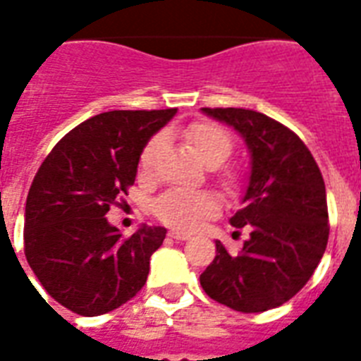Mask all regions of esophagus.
Masks as SVG:
<instances>
[{"label": "esophagus", "mask_w": 361, "mask_h": 361, "mask_svg": "<svg viewBox=\"0 0 361 361\" xmlns=\"http://www.w3.org/2000/svg\"><path fill=\"white\" fill-rule=\"evenodd\" d=\"M169 236L172 238V240H180V241H185V240H189V234H185V232H178V231H170L169 232Z\"/></svg>", "instance_id": "obj_1"}]
</instances>
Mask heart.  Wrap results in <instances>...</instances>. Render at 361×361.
I'll return each instance as SVG.
<instances>
[{
	"label": "heart",
	"instance_id": "obj_1",
	"mask_svg": "<svg viewBox=\"0 0 361 361\" xmlns=\"http://www.w3.org/2000/svg\"><path fill=\"white\" fill-rule=\"evenodd\" d=\"M185 138L189 140L198 157L208 166L225 163L232 153V138L225 129L214 123H192L187 127ZM163 138L153 136L140 153V170L144 174L152 172ZM225 185H231L232 176H223ZM219 212V198L209 191H187V189H170L153 202V214L166 226L176 231H195L204 219L214 217Z\"/></svg>",
	"mask_w": 361,
	"mask_h": 361
}]
</instances>
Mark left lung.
I'll list each match as a JSON object with an SVG mask.
<instances>
[{
  "mask_svg": "<svg viewBox=\"0 0 361 361\" xmlns=\"http://www.w3.org/2000/svg\"><path fill=\"white\" fill-rule=\"evenodd\" d=\"M234 127L251 153L241 209L231 219L251 234L236 255L215 241L214 262L200 275L212 300L240 313H262L296 296L328 245L326 187L302 138L266 114L245 109H202Z\"/></svg>",
  "mask_w": 361,
  "mask_h": 361,
  "instance_id": "1",
  "label": "left lung"
}]
</instances>
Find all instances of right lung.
<instances>
[{
	"mask_svg": "<svg viewBox=\"0 0 361 361\" xmlns=\"http://www.w3.org/2000/svg\"><path fill=\"white\" fill-rule=\"evenodd\" d=\"M178 110H112L67 133L37 170L25 200V258L44 290L82 317L114 311L146 285L166 228L130 238L104 215L135 183L140 153Z\"/></svg>",
	"mask_w": 361,
	"mask_h": 361,
	"instance_id": "obj_1",
	"label": "right lung"
}]
</instances>
